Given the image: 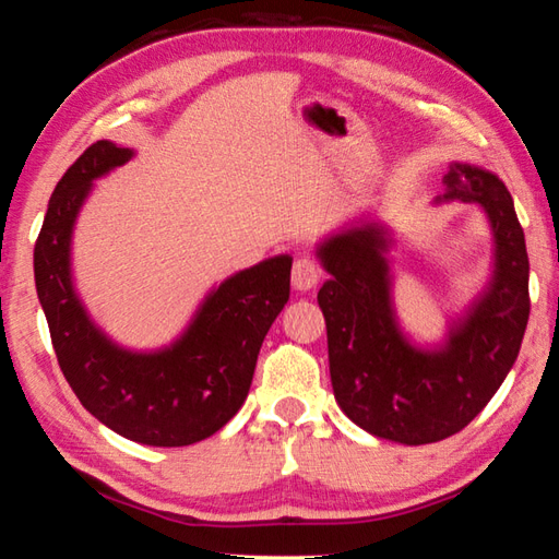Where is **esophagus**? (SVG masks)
Returning a JSON list of instances; mask_svg holds the SVG:
<instances>
[{"label":"esophagus","instance_id":"obj_1","mask_svg":"<svg viewBox=\"0 0 559 559\" xmlns=\"http://www.w3.org/2000/svg\"><path fill=\"white\" fill-rule=\"evenodd\" d=\"M293 288L296 290H310L313 286H318V281L323 278V269L313 257H300L293 263Z\"/></svg>","mask_w":559,"mask_h":559}]
</instances>
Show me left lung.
I'll return each instance as SVG.
<instances>
[{
    "label": "left lung",
    "mask_w": 559,
    "mask_h": 559,
    "mask_svg": "<svg viewBox=\"0 0 559 559\" xmlns=\"http://www.w3.org/2000/svg\"><path fill=\"white\" fill-rule=\"evenodd\" d=\"M443 185V200L486 210L496 236V278L439 353H421L396 330L382 229L359 226L320 246L333 276L320 288L318 306L340 409L374 437L409 447L453 437L476 419L513 367L530 316L525 234L506 185L471 165H453Z\"/></svg>",
    "instance_id": "left-lung-1"
}]
</instances>
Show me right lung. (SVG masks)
Returning <instances> with one entry per match:
<instances>
[{"label": "right lung", "instance_id": "obj_1", "mask_svg": "<svg viewBox=\"0 0 559 559\" xmlns=\"http://www.w3.org/2000/svg\"><path fill=\"white\" fill-rule=\"evenodd\" d=\"M130 157V147L98 140L66 169L34 246L36 293L56 359L81 404L130 441L189 447L241 409L263 337L290 296V257L269 259L224 281L169 349L132 355L116 347L75 298L69 243L93 179Z\"/></svg>", "mask_w": 559, "mask_h": 559}]
</instances>
